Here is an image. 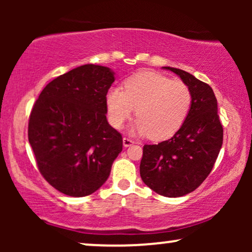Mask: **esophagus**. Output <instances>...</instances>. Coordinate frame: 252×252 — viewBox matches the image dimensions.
<instances>
[{"label":"esophagus","instance_id":"34e87169","mask_svg":"<svg viewBox=\"0 0 252 252\" xmlns=\"http://www.w3.org/2000/svg\"><path fill=\"white\" fill-rule=\"evenodd\" d=\"M123 144H124V147H129V146H132V144H134V141L132 140V139H129V137H124L123 139Z\"/></svg>","mask_w":252,"mask_h":252}]
</instances>
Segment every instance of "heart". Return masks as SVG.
Returning a JSON list of instances; mask_svg holds the SVG:
<instances>
[{
	"instance_id": "1",
	"label": "heart",
	"mask_w": 252,
	"mask_h": 252,
	"mask_svg": "<svg viewBox=\"0 0 252 252\" xmlns=\"http://www.w3.org/2000/svg\"><path fill=\"white\" fill-rule=\"evenodd\" d=\"M192 95L187 84L154 71H141L124 82V91L110 88L105 96L106 115L115 128H122L134 115L139 117L130 132L164 140L173 135L187 119Z\"/></svg>"
}]
</instances>
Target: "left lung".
Returning a JSON list of instances; mask_svg holds the SVG:
<instances>
[{"mask_svg": "<svg viewBox=\"0 0 252 252\" xmlns=\"http://www.w3.org/2000/svg\"><path fill=\"white\" fill-rule=\"evenodd\" d=\"M163 68L187 84L192 95L191 108L173 137L143 147L140 174L157 194L180 197L194 191L208 178L221 149L223 130L212 88L180 68Z\"/></svg>", "mask_w": 252, "mask_h": 252, "instance_id": "1", "label": "left lung"}]
</instances>
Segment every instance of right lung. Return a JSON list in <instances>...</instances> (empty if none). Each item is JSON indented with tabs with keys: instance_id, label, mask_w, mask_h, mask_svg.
Listing matches in <instances>:
<instances>
[{
	"instance_id": "1",
	"label": "right lung",
	"mask_w": 252,
	"mask_h": 252,
	"mask_svg": "<svg viewBox=\"0 0 252 252\" xmlns=\"http://www.w3.org/2000/svg\"><path fill=\"white\" fill-rule=\"evenodd\" d=\"M115 72L86 64L50 81L33 105L29 142L40 173L58 191L82 197L108 180L123 150L106 120L105 96Z\"/></svg>"
}]
</instances>
